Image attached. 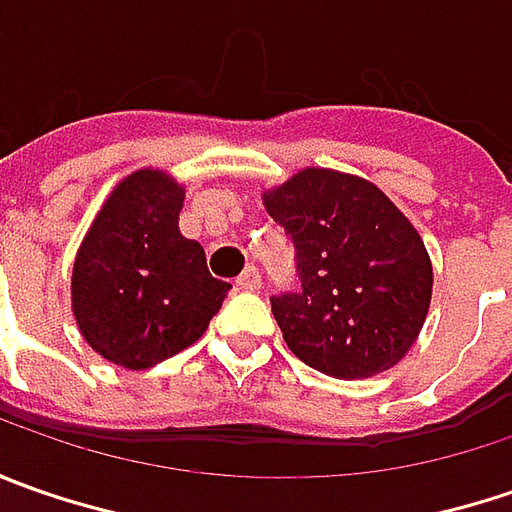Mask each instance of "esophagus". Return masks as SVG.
<instances>
[{
  "mask_svg": "<svg viewBox=\"0 0 512 512\" xmlns=\"http://www.w3.org/2000/svg\"><path fill=\"white\" fill-rule=\"evenodd\" d=\"M236 285L242 287V290H262V276H259V270L250 265L245 267V273L236 279Z\"/></svg>",
  "mask_w": 512,
  "mask_h": 512,
  "instance_id": "1",
  "label": "esophagus"
}]
</instances>
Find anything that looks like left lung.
Returning <instances> with one entry per match:
<instances>
[{"label":"left lung","mask_w":512,"mask_h":512,"mask_svg":"<svg viewBox=\"0 0 512 512\" xmlns=\"http://www.w3.org/2000/svg\"><path fill=\"white\" fill-rule=\"evenodd\" d=\"M296 250L302 287L270 296L287 347L333 379L390 370L424 325L433 267L422 236L382 190L307 168L265 193Z\"/></svg>","instance_id":"8db88e82"}]
</instances>
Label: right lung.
<instances>
[{"label": "right lung", "mask_w": 512, "mask_h": 512, "mask_svg": "<svg viewBox=\"0 0 512 512\" xmlns=\"http://www.w3.org/2000/svg\"><path fill=\"white\" fill-rule=\"evenodd\" d=\"M185 190L136 170L110 193L73 265V313L85 342L113 364L145 370L196 342L230 285L179 233Z\"/></svg>", "instance_id": "obj_1"}]
</instances>
